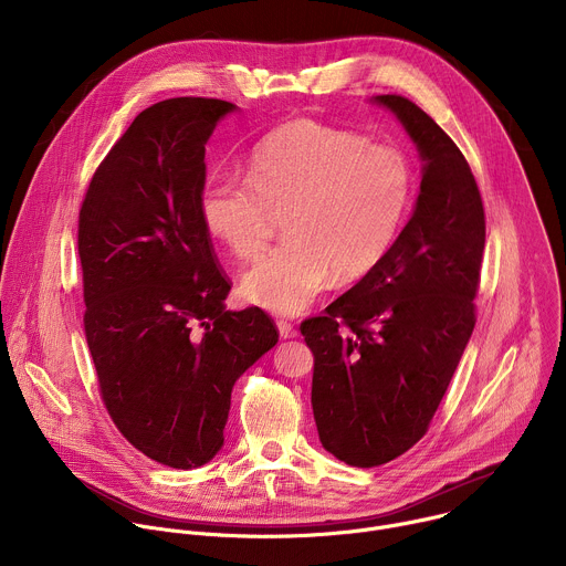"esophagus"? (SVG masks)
<instances>
[{"mask_svg":"<svg viewBox=\"0 0 566 566\" xmlns=\"http://www.w3.org/2000/svg\"><path fill=\"white\" fill-rule=\"evenodd\" d=\"M277 329H280L282 338H295L297 336L295 325H291V322H286V319H277Z\"/></svg>","mask_w":566,"mask_h":566,"instance_id":"obj_1","label":"esophagus"}]
</instances>
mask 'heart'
I'll use <instances>...</instances> for the list:
<instances>
[{
  "instance_id": "heart-1",
  "label": "heart",
  "mask_w": 566,
  "mask_h": 566,
  "mask_svg": "<svg viewBox=\"0 0 566 566\" xmlns=\"http://www.w3.org/2000/svg\"><path fill=\"white\" fill-rule=\"evenodd\" d=\"M415 199L408 156L313 118L264 136L247 179L212 175L199 197L210 234L239 260L258 258L284 214V241L241 280L244 295L277 315L302 313L336 277L374 271Z\"/></svg>"
}]
</instances>
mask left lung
<instances>
[{
    "instance_id": "left-lung-1",
    "label": "left lung",
    "mask_w": 566,
    "mask_h": 566,
    "mask_svg": "<svg viewBox=\"0 0 566 566\" xmlns=\"http://www.w3.org/2000/svg\"><path fill=\"white\" fill-rule=\"evenodd\" d=\"M376 101L426 160L417 210L374 271L300 325L319 441L356 468L382 465L428 432L474 329L486 244L481 192L454 140L410 98Z\"/></svg>"
}]
</instances>
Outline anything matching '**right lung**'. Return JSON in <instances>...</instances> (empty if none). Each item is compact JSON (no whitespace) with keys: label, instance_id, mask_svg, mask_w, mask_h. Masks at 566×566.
<instances>
[{"label":"right lung","instance_id":"add662e5","mask_svg":"<svg viewBox=\"0 0 566 566\" xmlns=\"http://www.w3.org/2000/svg\"><path fill=\"white\" fill-rule=\"evenodd\" d=\"M232 109L195 96L143 109L77 214L101 398L136 450L179 470L219 452L234 380L280 338L260 306L223 308L232 282L201 219L206 143Z\"/></svg>","mask_w":566,"mask_h":566}]
</instances>
